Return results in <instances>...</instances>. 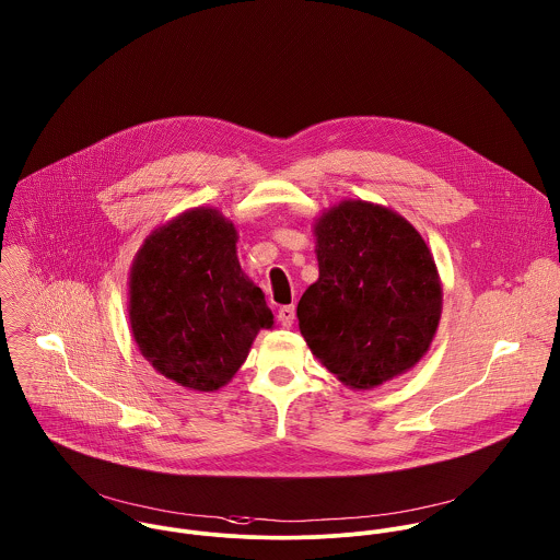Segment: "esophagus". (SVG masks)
<instances>
[{
	"mask_svg": "<svg viewBox=\"0 0 560 560\" xmlns=\"http://www.w3.org/2000/svg\"><path fill=\"white\" fill-rule=\"evenodd\" d=\"M294 318H296V310H294V305H283L281 310H279V323L283 325V327H292L294 325Z\"/></svg>",
	"mask_w": 560,
	"mask_h": 560,
	"instance_id": "1",
	"label": "esophagus"
}]
</instances>
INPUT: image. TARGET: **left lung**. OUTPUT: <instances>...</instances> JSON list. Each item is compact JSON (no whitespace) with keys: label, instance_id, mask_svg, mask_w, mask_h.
<instances>
[{"label":"left lung","instance_id":"left-lung-1","mask_svg":"<svg viewBox=\"0 0 560 560\" xmlns=\"http://www.w3.org/2000/svg\"><path fill=\"white\" fill-rule=\"evenodd\" d=\"M318 281L296 318L314 357L350 389L409 372L442 320V279L418 229L392 208L343 199L314 221Z\"/></svg>","mask_w":560,"mask_h":560}]
</instances>
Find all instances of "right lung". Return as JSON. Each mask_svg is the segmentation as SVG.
<instances>
[{
	"label": "right lung",
	"mask_w": 560,
	"mask_h": 560,
	"mask_svg": "<svg viewBox=\"0 0 560 560\" xmlns=\"http://www.w3.org/2000/svg\"><path fill=\"white\" fill-rule=\"evenodd\" d=\"M237 229L214 208L155 226L129 268L127 314L140 354L173 383L214 392L275 327L264 292L237 259Z\"/></svg>",
	"instance_id": "obj_1"
}]
</instances>
